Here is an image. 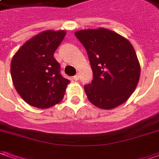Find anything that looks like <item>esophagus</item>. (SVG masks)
<instances>
[{
  "mask_svg": "<svg viewBox=\"0 0 159 159\" xmlns=\"http://www.w3.org/2000/svg\"><path fill=\"white\" fill-rule=\"evenodd\" d=\"M79 79H80V74H79V73H77L75 76H73V80H78Z\"/></svg>",
  "mask_w": 159,
  "mask_h": 159,
  "instance_id": "1",
  "label": "esophagus"
}]
</instances>
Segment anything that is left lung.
<instances>
[{"label":"left lung","instance_id":"8db88e82","mask_svg":"<svg viewBox=\"0 0 159 159\" xmlns=\"http://www.w3.org/2000/svg\"><path fill=\"white\" fill-rule=\"evenodd\" d=\"M86 48L93 79L84 86L94 106L112 109L127 100L139 80L140 66L132 44L106 28L75 32Z\"/></svg>","mask_w":159,"mask_h":159}]
</instances>
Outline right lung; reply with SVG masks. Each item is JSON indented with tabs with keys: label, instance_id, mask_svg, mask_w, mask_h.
I'll return each instance as SVG.
<instances>
[{
	"label": "right lung",
	"instance_id": "add662e5",
	"mask_svg": "<svg viewBox=\"0 0 159 159\" xmlns=\"http://www.w3.org/2000/svg\"><path fill=\"white\" fill-rule=\"evenodd\" d=\"M65 31H44L27 40L11 61V76L20 96L32 107L48 108L61 102L69 80L53 57Z\"/></svg>",
	"mask_w": 159,
	"mask_h": 159
}]
</instances>
